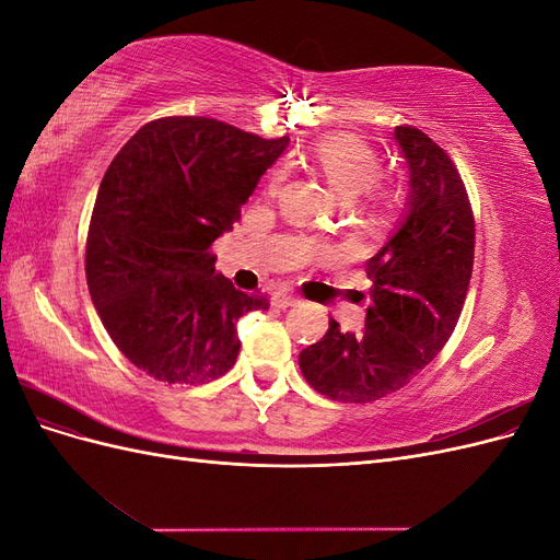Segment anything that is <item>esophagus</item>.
Masks as SVG:
<instances>
[{
    "label": "esophagus",
    "mask_w": 560,
    "mask_h": 560,
    "mask_svg": "<svg viewBox=\"0 0 560 560\" xmlns=\"http://www.w3.org/2000/svg\"><path fill=\"white\" fill-rule=\"evenodd\" d=\"M296 303H299V299L290 292H278L273 296V306H278V308H290V306H296Z\"/></svg>",
    "instance_id": "esophagus-1"
}]
</instances>
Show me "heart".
<instances>
[{
	"mask_svg": "<svg viewBox=\"0 0 560 560\" xmlns=\"http://www.w3.org/2000/svg\"><path fill=\"white\" fill-rule=\"evenodd\" d=\"M317 173L346 202L360 198L381 175V163L374 149L352 135H331L313 149ZM280 177H273V186Z\"/></svg>",
	"mask_w": 560,
	"mask_h": 560,
	"instance_id": "1",
	"label": "heart"
}]
</instances>
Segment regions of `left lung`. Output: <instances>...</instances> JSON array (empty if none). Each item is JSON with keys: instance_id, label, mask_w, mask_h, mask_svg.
<instances>
[{"instance_id": "1", "label": "left lung", "mask_w": 560, "mask_h": 560, "mask_svg": "<svg viewBox=\"0 0 560 560\" xmlns=\"http://www.w3.org/2000/svg\"><path fill=\"white\" fill-rule=\"evenodd\" d=\"M409 167V198L397 231L366 261L362 331L327 334L301 350V374L319 395L366 404L397 393L446 346L465 306L474 266V217L446 151L411 126L395 128Z\"/></svg>"}]
</instances>
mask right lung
<instances>
[{"label": "right lung", "instance_id": "right-lung-1", "mask_svg": "<svg viewBox=\"0 0 560 560\" xmlns=\"http://www.w3.org/2000/svg\"><path fill=\"white\" fill-rule=\"evenodd\" d=\"M287 144L206 116H167L142 126L107 167L86 243L89 292L116 348L149 376H224L241 350L238 319L270 306L214 273L210 245Z\"/></svg>", "mask_w": 560, "mask_h": 560}]
</instances>
